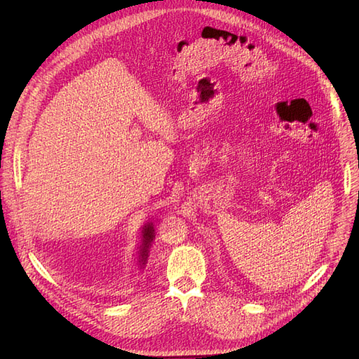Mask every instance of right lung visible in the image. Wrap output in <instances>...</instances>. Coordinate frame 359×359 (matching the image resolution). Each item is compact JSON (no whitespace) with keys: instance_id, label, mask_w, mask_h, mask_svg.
<instances>
[{"instance_id":"add662e5","label":"right lung","mask_w":359,"mask_h":359,"mask_svg":"<svg viewBox=\"0 0 359 359\" xmlns=\"http://www.w3.org/2000/svg\"><path fill=\"white\" fill-rule=\"evenodd\" d=\"M155 229L152 226V223H147L143 226L142 229V245H140V250H139V262L142 266H144L147 257H149V248L155 239Z\"/></svg>"}]
</instances>
